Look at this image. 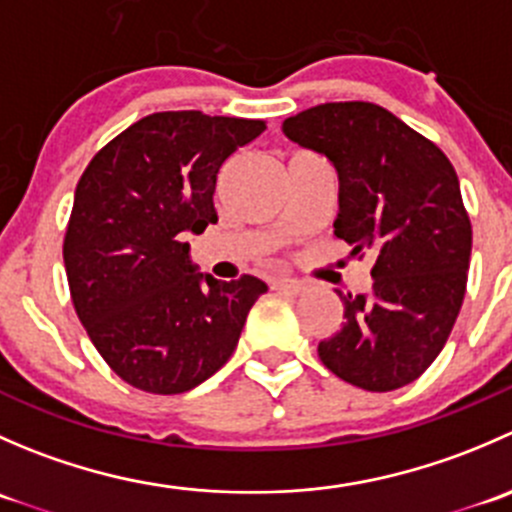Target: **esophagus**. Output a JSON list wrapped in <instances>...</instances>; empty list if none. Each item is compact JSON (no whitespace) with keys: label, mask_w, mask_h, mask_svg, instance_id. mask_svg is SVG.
I'll list each match as a JSON object with an SVG mask.
<instances>
[{"label":"esophagus","mask_w":512,"mask_h":512,"mask_svg":"<svg viewBox=\"0 0 512 512\" xmlns=\"http://www.w3.org/2000/svg\"><path fill=\"white\" fill-rule=\"evenodd\" d=\"M304 287L307 285L302 280H294V277H280V280H275V289H282V292L289 294H302Z\"/></svg>","instance_id":"34e87169"}]
</instances>
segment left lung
I'll list each match as a JSON object with an SVG mask.
<instances>
[{
  "label": "left lung",
  "instance_id": "1",
  "mask_svg": "<svg viewBox=\"0 0 512 512\" xmlns=\"http://www.w3.org/2000/svg\"><path fill=\"white\" fill-rule=\"evenodd\" d=\"M282 133L332 163L334 235L374 257L369 294H344V324L319 342L332 374L394 391L433 364L456 324L471 265V220L441 148L386 108L324 103L289 116Z\"/></svg>",
  "mask_w": 512,
  "mask_h": 512
}]
</instances>
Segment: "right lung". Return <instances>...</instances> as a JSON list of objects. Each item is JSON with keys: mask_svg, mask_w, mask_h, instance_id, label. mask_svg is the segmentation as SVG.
I'll use <instances>...</instances> for the list:
<instances>
[{"mask_svg": "<svg viewBox=\"0 0 512 512\" xmlns=\"http://www.w3.org/2000/svg\"><path fill=\"white\" fill-rule=\"evenodd\" d=\"M262 121L163 111L96 153L74 193L64 265L106 364L148 394H183L223 369L267 285L200 272L188 235L218 223L215 183Z\"/></svg>", "mask_w": 512, "mask_h": 512, "instance_id": "right-lung-1", "label": "right lung"}]
</instances>
